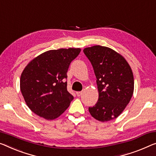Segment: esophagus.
<instances>
[{"mask_svg":"<svg viewBox=\"0 0 156 156\" xmlns=\"http://www.w3.org/2000/svg\"><path fill=\"white\" fill-rule=\"evenodd\" d=\"M83 94V92H76V94H77L78 97H80Z\"/></svg>","mask_w":156,"mask_h":156,"instance_id":"esophagus-1","label":"esophagus"}]
</instances>
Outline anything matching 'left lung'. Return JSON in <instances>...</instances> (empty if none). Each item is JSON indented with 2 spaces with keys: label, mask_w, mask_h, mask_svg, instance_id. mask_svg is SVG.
<instances>
[{
  "label": "left lung",
  "mask_w": 156,
  "mask_h": 156,
  "mask_svg": "<svg viewBox=\"0 0 156 156\" xmlns=\"http://www.w3.org/2000/svg\"><path fill=\"white\" fill-rule=\"evenodd\" d=\"M97 78L99 99L89 107L93 118L101 122L115 119L129 104L134 92L132 69L122 56L100 45L85 48Z\"/></svg>",
  "instance_id": "left-lung-1"
}]
</instances>
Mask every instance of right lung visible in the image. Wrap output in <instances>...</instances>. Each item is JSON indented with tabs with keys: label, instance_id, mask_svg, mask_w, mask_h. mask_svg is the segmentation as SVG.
<instances>
[{
	"label": "right lung",
	"instance_id": "obj_1",
	"mask_svg": "<svg viewBox=\"0 0 156 156\" xmlns=\"http://www.w3.org/2000/svg\"><path fill=\"white\" fill-rule=\"evenodd\" d=\"M80 48L52 50L29 63L20 78V90L29 108L47 120L62 115L73 99L67 90V71Z\"/></svg>",
	"mask_w": 156,
	"mask_h": 156
}]
</instances>
